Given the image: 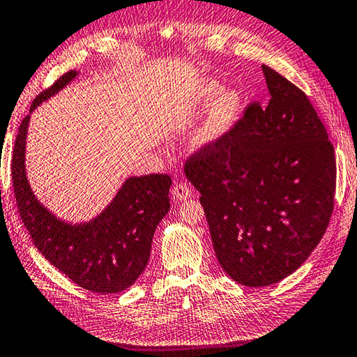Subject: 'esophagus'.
Returning <instances> with one entry per match:
<instances>
[{
  "label": "esophagus",
  "mask_w": 357,
  "mask_h": 357,
  "mask_svg": "<svg viewBox=\"0 0 357 357\" xmlns=\"http://www.w3.org/2000/svg\"><path fill=\"white\" fill-rule=\"evenodd\" d=\"M191 193H193V191H191L190 186L186 185V183H183V182H178V183L174 185V190H172L174 199L185 201V199H188V197L191 196Z\"/></svg>",
  "instance_id": "34e87169"
}]
</instances>
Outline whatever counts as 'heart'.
<instances>
[{"label":"heart","mask_w":357,"mask_h":357,"mask_svg":"<svg viewBox=\"0 0 357 357\" xmlns=\"http://www.w3.org/2000/svg\"><path fill=\"white\" fill-rule=\"evenodd\" d=\"M244 108V100L238 91H225L215 81H204L196 86L186 105V114L197 116L207 113L191 137L193 150H206L220 144L238 124Z\"/></svg>","instance_id":"1"}]
</instances>
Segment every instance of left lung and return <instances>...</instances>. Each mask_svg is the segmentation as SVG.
<instances>
[{
	"mask_svg": "<svg viewBox=\"0 0 357 357\" xmlns=\"http://www.w3.org/2000/svg\"><path fill=\"white\" fill-rule=\"evenodd\" d=\"M261 70L268 107L252 103L220 144L185 164L218 263L248 287L271 286L303 265L331 222L337 178L333 145L310 98Z\"/></svg>",
	"mask_w": 357,
	"mask_h": 357,
	"instance_id": "left-lung-1",
	"label": "left lung"
}]
</instances>
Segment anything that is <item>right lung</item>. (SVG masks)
<instances>
[{
  "label": "right lung",
  "mask_w": 357,
  "mask_h": 357,
  "mask_svg": "<svg viewBox=\"0 0 357 357\" xmlns=\"http://www.w3.org/2000/svg\"><path fill=\"white\" fill-rule=\"evenodd\" d=\"M79 71L71 70L41 92L30 108L56 96ZM30 114L22 121L13 153V185L22 222L35 248L51 265L79 287L94 294H118L144 273L156 227L171 209L169 175L129 177L113 201L84 223L65 222L41 204L25 171V145Z\"/></svg>",
  "instance_id": "obj_1"
}]
</instances>
